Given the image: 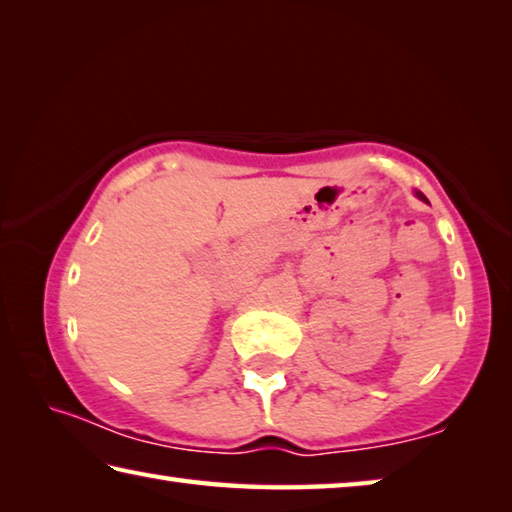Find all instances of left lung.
Segmentation results:
<instances>
[{"label": "left lung", "mask_w": 512, "mask_h": 512, "mask_svg": "<svg viewBox=\"0 0 512 512\" xmlns=\"http://www.w3.org/2000/svg\"><path fill=\"white\" fill-rule=\"evenodd\" d=\"M415 194H418V196H420V198H422V201H427V198H424V196H422V194H420V192H415Z\"/></svg>", "instance_id": "8db88e82"}]
</instances>
